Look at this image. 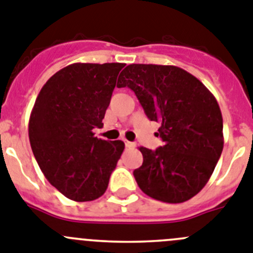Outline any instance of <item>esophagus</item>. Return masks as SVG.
<instances>
[{"instance_id": "34e87169", "label": "esophagus", "mask_w": 253, "mask_h": 253, "mask_svg": "<svg viewBox=\"0 0 253 253\" xmlns=\"http://www.w3.org/2000/svg\"><path fill=\"white\" fill-rule=\"evenodd\" d=\"M125 145H126V147H128V149H133V147L136 146L135 142H129V141H125Z\"/></svg>"}]
</instances>
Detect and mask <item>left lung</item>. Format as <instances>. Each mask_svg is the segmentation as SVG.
Instances as JSON below:
<instances>
[{"label": "left lung", "mask_w": 253, "mask_h": 253, "mask_svg": "<svg viewBox=\"0 0 253 253\" xmlns=\"http://www.w3.org/2000/svg\"><path fill=\"white\" fill-rule=\"evenodd\" d=\"M118 88L135 92L150 121L161 125L156 150L141 146L133 171L143 193L164 203H183L208 183L223 150V118L215 97L199 79L174 65L131 64Z\"/></svg>", "instance_id": "obj_1"}]
</instances>
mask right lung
Wrapping results in <instances>:
<instances>
[{"label": "right lung", "mask_w": 253, "mask_h": 253, "mask_svg": "<svg viewBox=\"0 0 253 253\" xmlns=\"http://www.w3.org/2000/svg\"><path fill=\"white\" fill-rule=\"evenodd\" d=\"M124 63H74L42 88L29 120V138L42 174L74 202L104 194L125 150L121 140L97 138Z\"/></svg>", "instance_id": "1"}]
</instances>
